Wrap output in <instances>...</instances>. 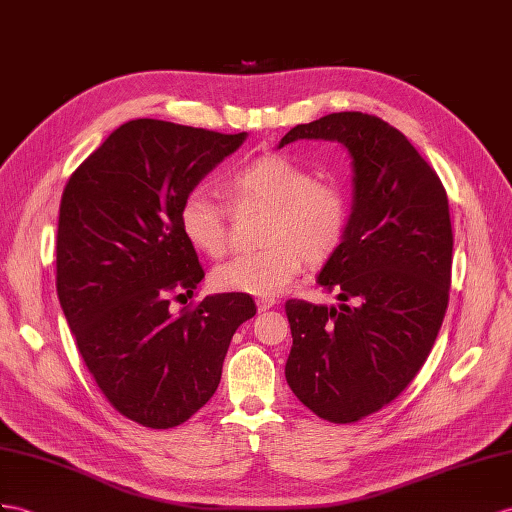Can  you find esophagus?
I'll return each instance as SVG.
<instances>
[{"label":"esophagus","mask_w":512,"mask_h":512,"mask_svg":"<svg viewBox=\"0 0 512 512\" xmlns=\"http://www.w3.org/2000/svg\"><path fill=\"white\" fill-rule=\"evenodd\" d=\"M274 305H277V300H274V298H259V300H257V311L264 313V311L272 309Z\"/></svg>","instance_id":"esophagus-1"}]
</instances>
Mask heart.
<instances>
[{"instance_id": "heart-1", "label": "heart", "mask_w": 512, "mask_h": 512, "mask_svg": "<svg viewBox=\"0 0 512 512\" xmlns=\"http://www.w3.org/2000/svg\"><path fill=\"white\" fill-rule=\"evenodd\" d=\"M235 203L268 207L259 251L242 253L212 272L222 292L270 298L281 294L307 264H322L344 240L348 199L339 183L316 179L311 170L281 153H264L244 162L227 177ZM186 240L209 257L229 246L227 209L205 190L190 192L179 209Z\"/></svg>"}]
</instances>
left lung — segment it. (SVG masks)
Returning a JSON list of instances; mask_svg holds the SVG:
<instances>
[{
	"mask_svg": "<svg viewBox=\"0 0 512 512\" xmlns=\"http://www.w3.org/2000/svg\"><path fill=\"white\" fill-rule=\"evenodd\" d=\"M296 140L339 142L350 155L344 240L318 274L337 307L287 300V385L318 417L359 422L398 398L428 359L448 309V194L402 131L363 112L296 125Z\"/></svg>",
	"mask_w": 512,
	"mask_h": 512,
	"instance_id": "8db88e82",
	"label": "left lung"
}]
</instances>
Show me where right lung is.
Masks as SVG:
<instances>
[{
  "instance_id": "right-lung-1",
  "label": "right lung",
  "mask_w": 512,
  "mask_h": 512,
  "mask_svg": "<svg viewBox=\"0 0 512 512\" xmlns=\"http://www.w3.org/2000/svg\"><path fill=\"white\" fill-rule=\"evenodd\" d=\"M136 119L114 129L71 175L60 203L56 287L77 350L116 411L147 428L186 422L218 389L248 294L170 311L205 272L179 209L246 140Z\"/></svg>"
}]
</instances>
